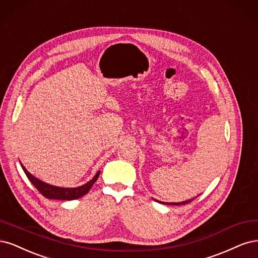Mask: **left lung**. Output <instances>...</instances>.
Wrapping results in <instances>:
<instances>
[{
  "instance_id": "left-lung-1",
  "label": "left lung",
  "mask_w": 258,
  "mask_h": 258,
  "mask_svg": "<svg viewBox=\"0 0 258 258\" xmlns=\"http://www.w3.org/2000/svg\"><path fill=\"white\" fill-rule=\"evenodd\" d=\"M196 197H197V196H196ZM196 197H194V198H190V199H187V201H185V202H181V203H164V202H159V203L164 204V205H173V206H179V205H185V204H188V203H190L192 201H194V199H195ZM156 202H157V201H156Z\"/></svg>"
}]
</instances>
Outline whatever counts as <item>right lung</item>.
<instances>
[{
    "label": "right lung",
    "instance_id": "1",
    "mask_svg": "<svg viewBox=\"0 0 258 258\" xmlns=\"http://www.w3.org/2000/svg\"><path fill=\"white\" fill-rule=\"evenodd\" d=\"M20 165L24 173L27 174L28 179L31 181V183L39 190L41 195H44L48 199H60V201H74V199H78L82 196H85L91 189V187L93 186V184L95 183V181L99 176V173H101V171H97L92 179H91L89 182H87V183L82 184L81 186L60 187V186L48 184L46 182L39 180L38 178L31 174L21 163Z\"/></svg>",
    "mask_w": 258,
    "mask_h": 258
}]
</instances>
